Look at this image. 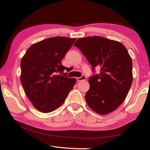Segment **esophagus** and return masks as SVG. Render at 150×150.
<instances>
[{
	"instance_id": "obj_1",
	"label": "esophagus",
	"mask_w": 150,
	"mask_h": 150,
	"mask_svg": "<svg viewBox=\"0 0 150 150\" xmlns=\"http://www.w3.org/2000/svg\"><path fill=\"white\" fill-rule=\"evenodd\" d=\"M76 79H77V81L79 82L81 81H85L86 79V77L84 75H82L81 77H77Z\"/></svg>"
}]
</instances>
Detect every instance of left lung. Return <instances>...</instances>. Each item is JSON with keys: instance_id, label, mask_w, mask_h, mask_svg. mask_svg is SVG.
Masks as SVG:
<instances>
[{"instance_id": "obj_1", "label": "left lung", "mask_w": 150, "mask_h": 150, "mask_svg": "<svg viewBox=\"0 0 150 150\" xmlns=\"http://www.w3.org/2000/svg\"><path fill=\"white\" fill-rule=\"evenodd\" d=\"M74 46L93 71L95 67L100 68L99 75L89 78L90 90L85 95L89 107L100 115L112 112L125 100L133 82L132 60L128 51L120 42L99 36L81 38Z\"/></svg>"}]
</instances>
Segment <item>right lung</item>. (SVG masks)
Instances as JSON below:
<instances>
[{"label": "right lung", "instance_id": "add662e5", "mask_svg": "<svg viewBox=\"0 0 150 150\" xmlns=\"http://www.w3.org/2000/svg\"><path fill=\"white\" fill-rule=\"evenodd\" d=\"M75 40L64 37L44 39L31 45L21 59L22 87L40 112L50 113L61 106L76 83V79L66 77L67 73L59 75L68 70L61 60Z\"/></svg>", "mask_w": 150, "mask_h": 150}]
</instances>
